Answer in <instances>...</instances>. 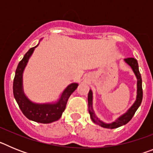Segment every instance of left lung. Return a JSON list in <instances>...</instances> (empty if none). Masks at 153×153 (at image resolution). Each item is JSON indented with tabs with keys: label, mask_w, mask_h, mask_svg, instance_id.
<instances>
[{
	"label": "left lung",
	"mask_w": 153,
	"mask_h": 153,
	"mask_svg": "<svg viewBox=\"0 0 153 153\" xmlns=\"http://www.w3.org/2000/svg\"><path fill=\"white\" fill-rule=\"evenodd\" d=\"M126 63L127 64H129L132 69L133 72H134L135 75H136V78H137V96H136V100L133 103L132 106L129 109V110L119 117L115 122L112 123H105L102 121L99 120L97 117H96L95 113L93 110V93L91 90H90L88 93V106H89V113H90V117H91L93 123L98 124V125L101 126L103 128H108V129H116L120 126L125 125L127 123H129L132 118V117L134 116L135 113L139 108V106L141 104L142 100H143V88H142V78L141 75H140V70H139V66H138V62L135 58L129 57L126 59H124Z\"/></svg>",
	"instance_id": "left-lung-1"
}]
</instances>
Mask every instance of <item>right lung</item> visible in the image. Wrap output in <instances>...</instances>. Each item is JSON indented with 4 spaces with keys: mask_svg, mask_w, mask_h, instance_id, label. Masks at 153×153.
I'll return each mask as SVG.
<instances>
[{
    "mask_svg": "<svg viewBox=\"0 0 153 153\" xmlns=\"http://www.w3.org/2000/svg\"><path fill=\"white\" fill-rule=\"evenodd\" d=\"M37 46L38 44L36 47L30 48L18 63L15 72V76L13 79V96L19 107L27 118L40 123H51L61 117L69 97L77 88L78 84L74 83L69 85L63 92L60 100L55 103L39 104L29 100V99L24 95L23 91V72L29 60V58Z\"/></svg>",
    "mask_w": 153,
    "mask_h": 153,
    "instance_id": "1",
    "label": "right lung"
}]
</instances>
